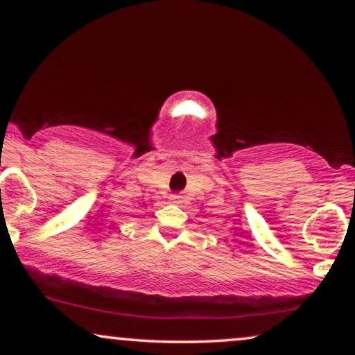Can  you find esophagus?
<instances>
[{"mask_svg": "<svg viewBox=\"0 0 355 355\" xmlns=\"http://www.w3.org/2000/svg\"><path fill=\"white\" fill-rule=\"evenodd\" d=\"M171 199H172L173 203H182V196H180V194H172Z\"/></svg>", "mask_w": 355, "mask_h": 355, "instance_id": "1", "label": "esophagus"}]
</instances>
